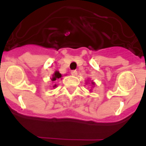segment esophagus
I'll return each instance as SVG.
<instances>
[{"instance_id": "34e87169", "label": "esophagus", "mask_w": 146, "mask_h": 146, "mask_svg": "<svg viewBox=\"0 0 146 146\" xmlns=\"http://www.w3.org/2000/svg\"><path fill=\"white\" fill-rule=\"evenodd\" d=\"M71 74H72L73 76H76V75H77V71H76V70H73V71H71Z\"/></svg>"}]
</instances>
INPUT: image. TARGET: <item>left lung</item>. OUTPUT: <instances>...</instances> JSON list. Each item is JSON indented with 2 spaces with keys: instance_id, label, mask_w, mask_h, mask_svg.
<instances>
[{
  "instance_id": "8db88e82",
  "label": "left lung",
  "mask_w": 146,
  "mask_h": 146,
  "mask_svg": "<svg viewBox=\"0 0 146 146\" xmlns=\"http://www.w3.org/2000/svg\"><path fill=\"white\" fill-rule=\"evenodd\" d=\"M86 84H90L92 88H94V87H95V83L94 82L93 80H92V81H88V82H87ZM90 92H92V88H91V90H90Z\"/></svg>"
}]
</instances>
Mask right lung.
Returning a JSON list of instances; mask_svg holds the SVG:
<instances>
[{
    "label": "right lung",
    "mask_w": 146,
    "mask_h": 146,
    "mask_svg": "<svg viewBox=\"0 0 146 146\" xmlns=\"http://www.w3.org/2000/svg\"><path fill=\"white\" fill-rule=\"evenodd\" d=\"M62 75L59 73V71H55V72L52 74V76L51 77V84H53V88H57L56 83H57L58 80H59L62 78Z\"/></svg>",
    "instance_id": "right-lung-1"
}]
</instances>
